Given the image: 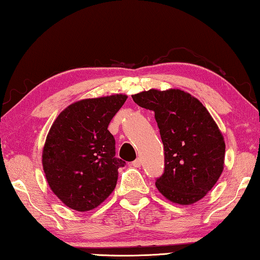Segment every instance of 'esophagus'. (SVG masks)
Returning <instances> with one entry per match:
<instances>
[{"label":"esophagus","instance_id":"esophagus-1","mask_svg":"<svg viewBox=\"0 0 260 260\" xmlns=\"http://www.w3.org/2000/svg\"><path fill=\"white\" fill-rule=\"evenodd\" d=\"M141 159L140 158H137L135 160H133V162H132V166H133L134 168H140L141 167Z\"/></svg>","mask_w":260,"mask_h":260}]
</instances>
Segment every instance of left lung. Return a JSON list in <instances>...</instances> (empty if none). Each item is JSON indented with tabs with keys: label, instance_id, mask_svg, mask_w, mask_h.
Instances as JSON below:
<instances>
[{
	"label": "left lung",
	"instance_id": "left-lung-1",
	"mask_svg": "<svg viewBox=\"0 0 260 260\" xmlns=\"http://www.w3.org/2000/svg\"><path fill=\"white\" fill-rule=\"evenodd\" d=\"M155 112L164 146V172L156 187L179 205L197 203L211 191L223 171L225 143L201 103L179 89H151L132 96Z\"/></svg>",
	"mask_w": 260,
	"mask_h": 260
}]
</instances>
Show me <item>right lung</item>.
I'll return each mask as SVG.
<instances>
[{
	"label": "right lung",
	"mask_w": 260,
	"mask_h": 260,
	"mask_svg": "<svg viewBox=\"0 0 260 260\" xmlns=\"http://www.w3.org/2000/svg\"><path fill=\"white\" fill-rule=\"evenodd\" d=\"M126 94L74 103L53 122L43 150V168L53 193L78 212L96 208L117 185L115 140L108 127Z\"/></svg>",
	"instance_id": "right-lung-1"
}]
</instances>
